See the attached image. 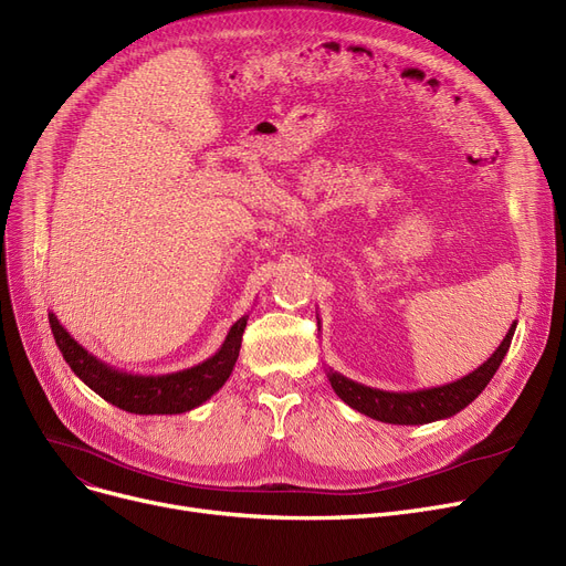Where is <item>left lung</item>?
Instances as JSON below:
<instances>
[{
	"mask_svg": "<svg viewBox=\"0 0 566 566\" xmlns=\"http://www.w3.org/2000/svg\"><path fill=\"white\" fill-rule=\"evenodd\" d=\"M514 331H516V321L512 323L510 333L504 335L502 344L493 350V355L484 365H480L472 374L454 382L440 385V388L415 390V392H385V390L369 388V385H363L358 380H350L333 369H328V380L344 403H348L353 410L367 415L371 420H378L385 424H406V427L448 420L482 395V390L497 371L500 363L504 360V355H507Z\"/></svg>",
	"mask_w": 566,
	"mask_h": 566,
	"instance_id": "1",
	"label": "left lung"
}]
</instances>
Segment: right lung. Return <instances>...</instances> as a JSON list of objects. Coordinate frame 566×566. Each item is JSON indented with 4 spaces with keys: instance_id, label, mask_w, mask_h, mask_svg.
Listing matches in <instances>:
<instances>
[{
    "instance_id": "right-lung-1",
    "label": "right lung",
    "mask_w": 566,
    "mask_h": 566,
    "mask_svg": "<svg viewBox=\"0 0 566 566\" xmlns=\"http://www.w3.org/2000/svg\"><path fill=\"white\" fill-rule=\"evenodd\" d=\"M48 318L54 342L75 376L112 406L135 415H178L211 399L233 371L248 325V314L238 318L218 353L190 369L144 376L103 363L75 342L52 312Z\"/></svg>"
}]
</instances>
